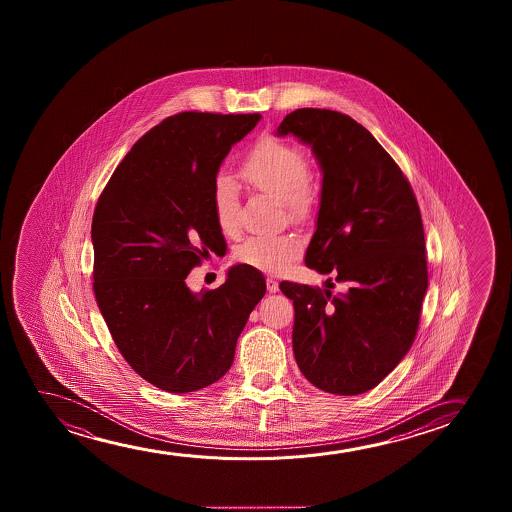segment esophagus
Listing matches in <instances>:
<instances>
[{
  "mask_svg": "<svg viewBox=\"0 0 512 512\" xmlns=\"http://www.w3.org/2000/svg\"><path fill=\"white\" fill-rule=\"evenodd\" d=\"M266 287L269 294H276L278 292V281L273 280V278H267Z\"/></svg>",
  "mask_w": 512,
  "mask_h": 512,
  "instance_id": "1",
  "label": "esophagus"
}]
</instances>
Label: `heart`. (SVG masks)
<instances>
[{
  "instance_id": "1",
  "label": "heart",
  "mask_w": 512,
  "mask_h": 512,
  "mask_svg": "<svg viewBox=\"0 0 512 512\" xmlns=\"http://www.w3.org/2000/svg\"><path fill=\"white\" fill-rule=\"evenodd\" d=\"M239 173L253 189L281 201L290 220L304 222L315 213V187L309 180L308 154L301 145L280 138L259 141L241 162ZM211 203L220 231L234 236L241 220L236 187L229 176L215 178ZM301 250V238L295 234H257L246 238L234 250V257L245 266L280 273Z\"/></svg>"
}]
</instances>
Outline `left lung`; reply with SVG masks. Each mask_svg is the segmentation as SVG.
I'll list each match as a JSON object with an SVG mask.
<instances>
[{"label": "left lung", "instance_id": "1", "mask_svg": "<svg viewBox=\"0 0 512 512\" xmlns=\"http://www.w3.org/2000/svg\"><path fill=\"white\" fill-rule=\"evenodd\" d=\"M278 134L311 145L322 166L306 266L343 285L332 294L281 281L294 301L295 360L323 392L358 395L397 367L418 332L428 287L420 206L397 162L350 115L299 108Z\"/></svg>", "mask_w": 512, "mask_h": 512}]
</instances>
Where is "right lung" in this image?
I'll use <instances>...</instances> for the list:
<instances>
[{
    "mask_svg": "<svg viewBox=\"0 0 512 512\" xmlns=\"http://www.w3.org/2000/svg\"><path fill=\"white\" fill-rule=\"evenodd\" d=\"M260 113L182 112L134 143L92 217V288L127 364L169 393L196 392L231 369L248 316L266 294L255 267H231L213 290L185 278L225 239L211 190L232 145Z\"/></svg>",
    "mask_w": 512,
    "mask_h": 512,
    "instance_id": "add662e5",
    "label": "right lung"
}]
</instances>
